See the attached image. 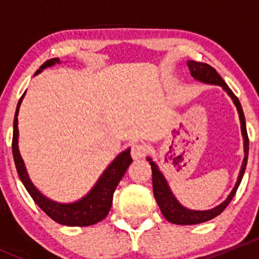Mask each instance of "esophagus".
<instances>
[{"mask_svg":"<svg viewBox=\"0 0 259 259\" xmlns=\"http://www.w3.org/2000/svg\"><path fill=\"white\" fill-rule=\"evenodd\" d=\"M148 154V146L142 143H137L132 146V156L134 159H142Z\"/></svg>","mask_w":259,"mask_h":259,"instance_id":"34e87169","label":"esophagus"}]
</instances>
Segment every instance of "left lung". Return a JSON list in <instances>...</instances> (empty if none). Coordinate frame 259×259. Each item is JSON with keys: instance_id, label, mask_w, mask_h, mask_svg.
<instances>
[{"instance_id": "obj_1", "label": "left lung", "mask_w": 259, "mask_h": 259, "mask_svg": "<svg viewBox=\"0 0 259 259\" xmlns=\"http://www.w3.org/2000/svg\"><path fill=\"white\" fill-rule=\"evenodd\" d=\"M188 67H189L190 74H192V76L194 77L195 80L202 81V82L205 83H211V85L222 86L223 90L227 91V94L232 98L234 105L237 106V110H238L239 119H241V129L243 140H244V159H243V164L241 171H239L238 180H237L236 185H234L231 194L228 195V198H227L223 203H221V204L217 205L215 208H211L209 210H192L183 207L178 200L176 199V197H174L173 193H171L170 188H169L168 183H166L164 176L158 169L156 164L151 160V158H148V160L150 161L151 171H153V192L156 203H158L159 208H160L161 213H163L164 218H165L166 221L174 224H182V226H190V224H198L203 223V222L210 221V219L215 218L217 215H219L222 211L226 209L227 205L231 203V200L233 199V197L236 195L237 189H238L239 184H241L242 182L243 174H244L245 166H247L248 149H249V140H248L247 127H245L244 114H243V109L238 98L234 95L233 91L229 89V86L224 82V80L219 76L217 70L214 69V67H211L210 65L204 64V62L188 61Z\"/></svg>"}]
</instances>
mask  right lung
Wrapping results in <instances>:
<instances>
[{
  "label": "right lung",
  "mask_w": 259,
  "mask_h": 259,
  "mask_svg": "<svg viewBox=\"0 0 259 259\" xmlns=\"http://www.w3.org/2000/svg\"><path fill=\"white\" fill-rule=\"evenodd\" d=\"M55 64H60V59H50L44 62L40 69L36 71L35 75L40 74L44 69L52 66ZM25 96L23 94L18 100L16 113H15L14 119V135H12V154H14L15 165H16L18 177L21 182L27 189L28 194L32 197L36 204L41 208L46 214L55 221L56 223L64 224V226L70 227H86L96 224L98 222L103 221L108 215L110 210L111 204H113V194L115 188L117 187L119 182L124 177L125 171L132 164L133 159L130 156V149L120 153L116 158L114 159L113 163L105 169L103 176L99 178L96 184L94 185L93 189L86 194L85 197L81 198L80 200L75 203H69V204H62V203L54 202L46 198L45 195L41 194L37 188L32 184L26 171L25 164H23L22 158L18 150V109H20L21 101Z\"/></svg>",
  "instance_id": "obj_1"
}]
</instances>
